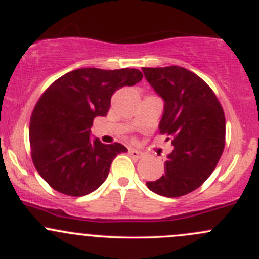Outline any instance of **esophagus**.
<instances>
[{"instance_id": "esophagus-1", "label": "esophagus", "mask_w": 259, "mask_h": 259, "mask_svg": "<svg viewBox=\"0 0 259 259\" xmlns=\"http://www.w3.org/2000/svg\"><path fill=\"white\" fill-rule=\"evenodd\" d=\"M129 154H130V156L134 159H142L143 158V153L135 150V149H129Z\"/></svg>"}]
</instances>
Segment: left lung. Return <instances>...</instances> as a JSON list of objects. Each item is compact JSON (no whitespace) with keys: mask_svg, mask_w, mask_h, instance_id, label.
Here are the masks:
<instances>
[{"mask_svg":"<svg viewBox=\"0 0 259 259\" xmlns=\"http://www.w3.org/2000/svg\"><path fill=\"white\" fill-rule=\"evenodd\" d=\"M143 72L164 99L159 129L174 146L164 176L146 185L163 197H182L209 178L221 159L226 144L223 108L209 85L184 67H143Z\"/></svg>","mask_w":259,"mask_h":259,"instance_id":"obj_1","label":"left lung"}]
</instances>
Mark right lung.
<instances>
[{"label":"right lung","mask_w":259,"mask_h":259,"mask_svg":"<svg viewBox=\"0 0 259 259\" xmlns=\"http://www.w3.org/2000/svg\"><path fill=\"white\" fill-rule=\"evenodd\" d=\"M143 79L137 69H79L51 83L36 103L30 120L33 165L62 194L82 197L108 178L111 161L127 149L119 143L90 139L96 116H105L111 96Z\"/></svg>","instance_id":"right-lung-1"}]
</instances>
